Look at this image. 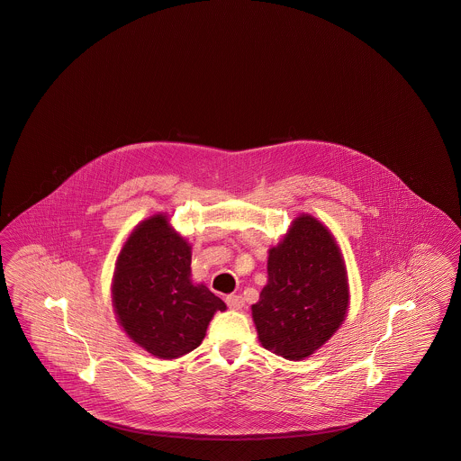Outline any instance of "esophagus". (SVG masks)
Masks as SVG:
<instances>
[{"mask_svg":"<svg viewBox=\"0 0 461 461\" xmlns=\"http://www.w3.org/2000/svg\"><path fill=\"white\" fill-rule=\"evenodd\" d=\"M226 304H228L230 309H233V311H240L241 307L245 306V301H243L241 295H228L226 297Z\"/></svg>","mask_w":461,"mask_h":461,"instance_id":"1","label":"esophagus"}]
</instances>
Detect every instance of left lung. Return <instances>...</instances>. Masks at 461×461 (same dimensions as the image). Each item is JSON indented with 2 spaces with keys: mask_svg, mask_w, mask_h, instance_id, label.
<instances>
[{
  "mask_svg": "<svg viewBox=\"0 0 461 461\" xmlns=\"http://www.w3.org/2000/svg\"><path fill=\"white\" fill-rule=\"evenodd\" d=\"M348 306V272L335 235L312 214H299L268 249L266 287L251 306L260 345L304 360L339 330Z\"/></svg>",
  "mask_w": 461,
  "mask_h": 461,
  "instance_id": "obj_1",
  "label": "left lung"
}]
</instances>
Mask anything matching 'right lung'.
Segmentation results:
<instances>
[{
    "label": "right lung",
    "mask_w": 461,
    "mask_h": 461,
    "mask_svg": "<svg viewBox=\"0 0 461 461\" xmlns=\"http://www.w3.org/2000/svg\"><path fill=\"white\" fill-rule=\"evenodd\" d=\"M191 243L167 212L140 221L116 257L114 316L126 336L155 358L176 360L197 348L223 301L191 274Z\"/></svg>",
    "instance_id": "right-lung-1"
}]
</instances>
